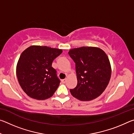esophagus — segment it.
<instances>
[{
	"mask_svg": "<svg viewBox=\"0 0 134 134\" xmlns=\"http://www.w3.org/2000/svg\"><path fill=\"white\" fill-rule=\"evenodd\" d=\"M66 81H67V79H63V80H62V83H65V82H66Z\"/></svg>",
	"mask_w": 134,
	"mask_h": 134,
	"instance_id": "obj_1",
	"label": "esophagus"
}]
</instances>
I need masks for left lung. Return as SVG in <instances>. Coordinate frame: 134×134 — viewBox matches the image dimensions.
Instances as JSON below:
<instances>
[{"instance_id": "obj_1", "label": "left lung", "mask_w": 134, "mask_h": 134, "mask_svg": "<svg viewBox=\"0 0 134 134\" xmlns=\"http://www.w3.org/2000/svg\"><path fill=\"white\" fill-rule=\"evenodd\" d=\"M69 54L76 64L77 85L70 89L72 96L88 101L99 96L107 87L111 76L109 60L102 49L83 47L70 49Z\"/></svg>"}]
</instances>
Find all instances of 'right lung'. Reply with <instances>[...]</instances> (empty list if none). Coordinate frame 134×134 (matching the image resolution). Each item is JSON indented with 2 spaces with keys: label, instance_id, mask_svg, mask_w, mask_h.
<instances>
[{
  "label": "right lung",
  "instance_id": "1",
  "mask_svg": "<svg viewBox=\"0 0 134 134\" xmlns=\"http://www.w3.org/2000/svg\"><path fill=\"white\" fill-rule=\"evenodd\" d=\"M62 49L33 45L22 52L16 66V76L24 91L32 98L44 100L51 97L60 83L52 67Z\"/></svg>",
  "mask_w": 134,
  "mask_h": 134
}]
</instances>
